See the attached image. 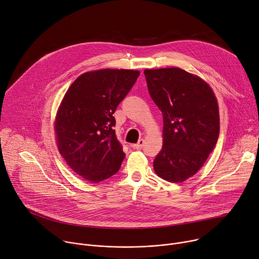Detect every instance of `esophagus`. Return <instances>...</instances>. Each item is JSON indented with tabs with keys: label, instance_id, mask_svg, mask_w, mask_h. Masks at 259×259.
Returning <instances> with one entry per match:
<instances>
[{
	"label": "esophagus",
	"instance_id": "1",
	"mask_svg": "<svg viewBox=\"0 0 259 259\" xmlns=\"http://www.w3.org/2000/svg\"><path fill=\"white\" fill-rule=\"evenodd\" d=\"M144 145H145V140H144V139H139L137 144L131 145V148L136 149V150H140V149L144 148Z\"/></svg>",
	"mask_w": 259,
	"mask_h": 259
}]
</instances>
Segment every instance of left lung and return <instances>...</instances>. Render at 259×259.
<instances>
[{
	"label": "left lung",
	"mask_w": 259,
	"mask_h": 259,
	"mask_svg": "<svg viewBox=\"0 0 259 259\" xmlns=\"http://www.w3.org/2000/svg\"><path fill=\"white\" fill-rule=\"evenodd\" d=\"M151 98L163 115V147L155 172L172 183L194 176L220 132L217 99L201 78L180 68L145 70Z\"/></svg>",
	"instance_id": "1"
}]
</instances>
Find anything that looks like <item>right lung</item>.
Returning a JSON list of instances; mask_svg holds the SVG:
<instances>
[{"mask_svg":"<svg viewBox=\"0 0 259 259\" xmlns=\"http://www.w3.org/2000/svg\"><path fill=\"white\" fill-rule=\"evenodd\" d=\"M138 76V71L125 69L87 72L64 96L55 125L59 152L85 181L102 182L119 171L125 153L112 114Z\"/></svg>","mask_w":259,"mask_h":259,"instance_id":"1","label":"right lung"}]
</instances>
